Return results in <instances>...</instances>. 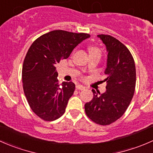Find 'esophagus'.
Segmentation results:
<instances>
[{
  "mask_svg": "<svg viewBox=\"0 0 153 153\" xmlns=\"http://www.w3.org/2000/svg\"><path fill=\"white\" fill-rule=\"evenodd\" d=\"M76 88L77 90H80V91H82V90H85V87H84V86L82 85H77L76 86Z\"/></svg>",
  "mask_w": 153,
  "mask_h": 153,
  "instance_id": "esophagus-1",
  "label": "esophagus"
}]
</instances>
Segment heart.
Masks as SVG:
<instances>
[{
  "label": "heart",
  "instance_id": "b5f03b06",
  "mask_svg": "<svg viewBox=\"0 0 153 153\" xmlns=\"http://www.w3.org/2000/svg\"><path fill=\"white\" fill-rule=\"evenodd\" d=\"M89 51H90V53H94V52L100 53L99 49H97V48H91L90 50H89Z\"/></svg>",
  "mask_w": 153,
  "mask_h": 153
}]
</instances>
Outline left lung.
<instances>
[{"mask_svg":"<svg viewBox=\"0 0 153 153\" xmlns=\"http://www.w3.org/2000/svg\"><path fill=\"white\" fill-rule=\"evenodd\" d=\"M97 36L108 52L107 77L103 80L106 91L100 94L93 89V99L85 104V111L92 121L105 126L116 121L127 109L135 89L136 71L134 59L123 43L109 35Z\"/></svg>","mask_w":153,"mask_h":153,"instance_id":"1","label":"left lung"}]
</instances>
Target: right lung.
Wrapping results in <instances>:
<instances>
[{
    "label": "right lung",
    "instance_id": "right-lung-1",
    "mask_svg": "<svg viewBox=\"0 0 153 153\" xmlns=\"http://www.w3.org/2000/svg\"><path fill=\"white\" fill-rule=\"evenodd\" d=\"M89 37L87 33L53 30L38 38L29 48L22 68L24 92L31 109L42 120L53 121L65 111L75 84H59L56 65Z\"/></svg>",
    "mask_w": 153,
    "mask_h": 153
}]
</instances>
